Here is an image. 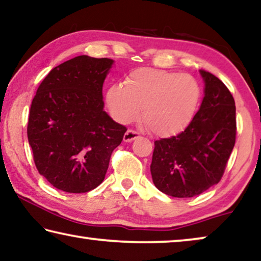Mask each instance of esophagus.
Wrapping results in <instances>:
<instances>
[{
    "instance_id": "1",
    "label": "esophagus",
    "mask_w": 261,
    "mask_h": 261,
    "mask_svg": "<svg viewBox=\"0 0 261 261\" xmlns=\"http://www.w3.org/2000/svg\"><path fill=\"white\" fill-rule=\"evenodd\" d=\"M138 137H139L138 132H136L134 130H127L125 132V135H124L123 139H124V142H125V143H130V142L134 141V139L138 138Z\"/></svg>"
}]
</instances>
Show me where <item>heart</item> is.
Masks as SVG:
<instances>
[{
	"label": "heart",
	"instance_id": "obj_1",
	"mask_svg": "<svg viewBox=\"0 0 261 261\" xmlns=\"http://www.w3.org/2000/svg\"><path fill=\"white\" fill-rule=\"evenodd\" d=\"M201 89L188 73L141 68L123 83L107 91V104L112 117L130 123L139 117L151 134L170 137L189 126L199 107Z\"/></svg>",
	"mask_w": 261,
	"mask_h": 261
}]
</instances>
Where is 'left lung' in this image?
I'll return each mask as SVG.
<instances>
[{"label": "left lung", "instance_id": "left-lung-1", "mask_svg": "<svg viewBox=\"0 0 261 261\" xmlns=\"http://www.w3.org/2000/svg\"><path fill=\"white\" fill-rule=\"evenodd\" d=\"M204 97L186 129L154 142L151 176L159 191L191 198L219 182L236 143V104L223 82L204 70Z\"/></svg>", "mask_w": 261, "mask_h": 261}]
</instances>
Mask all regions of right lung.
I'll return each instance as SVG.
<instances>
[{
    "label": "right lung",
    "mask_w": 261,
    "mask_h": 261,
    "mask_svg": "<svg viewBox=\"0 0 261 261\" xmlns=\"http://www.w3.org/2000/svg\"><path fill=\"white\" fill-rule=\"evenodd\" d=\"M114 63L73 57L46 75L31 103L27 132L35 165L64 192L97 188L126 132L104 110L103 83Z\"/></svg>",
    "instance_id": "add662e5"
}]
</instances>
